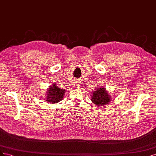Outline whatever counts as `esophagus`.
<instances>
[{"label": "esophagus", "mask_w": 156, "mask_h": 156, "mask_svg": "<svg viewBox=\"0 0 156 156\" xmlns=\"http://www.w3.org/2000/svg\"><path fill=\"white\" fill-rule=\"evenodd\" d=\"M73 86H74V88H78V87L80 86V85H79V84H78L77 82H75V83H74Z\"/></svg>", "instance_id": "esophagus-1"}]
</instances>
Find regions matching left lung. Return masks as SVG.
I'll list each match as a JSON object with an SVG mask.
<instances>
[{"label":"left lung","mask_w":156,"mask_h":156,"mask_svg":"<svg viewBox=\"0 0 156 156\" xmlns=\"http://www.w3.org/2000/svg\"><path fill=\"white\" fill-rule=\"evenodd\" d=\"M112 96L109 94L105 88L102 87L97 88L93 92L91 97V101L98 106H102L108 104L111 100Z\"/></svg>","instance_id":"8db88e82"}]
</instances>
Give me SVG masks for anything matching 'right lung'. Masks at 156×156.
I'll list each match as a JSON object with an SVG mask.
<instances>
[{"label": "right lung", "instance_id": "right-lung-1", "mask_svg": "<svg viewBox=\"0 0 156 156\" xmlns=\"http://www.w3.org/2000/svg\"><path fill=\"white\" fill-rule=\"evenodd\" d=\"M47 90L46 101L50 104H56L63 98L65 89L59 88L56 83H54Z\"/></svg>", "mask_w": 156, "mask_h": 156}]
</instances>
